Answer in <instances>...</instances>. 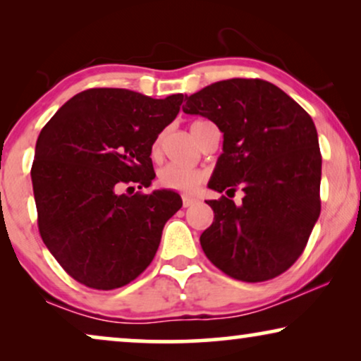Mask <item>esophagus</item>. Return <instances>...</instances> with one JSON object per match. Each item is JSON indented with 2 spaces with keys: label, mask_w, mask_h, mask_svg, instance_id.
Segmentation results:
<instances>
[{
  "label": "esophagus",
  "mask_w": 361,
  "mask_h": 361,
  "mask_svg": "<svg viewBox=\"0 0 361 361\" xmlns=\"http://www.w3.org/2000/svg\"><path fill=\"white\" fill-rule=\"evenodd\" d=\"M195 202H197V199H194V197H190V195H182V205H184V207L194 205Z\"/></svg>",
  "instance_id": "esophagus-1"
}]
</instances>
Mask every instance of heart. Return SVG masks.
<instances>
[{"label":"heart","mask_w":361,"mask_h":361,"mask_svg":"<svg viewBox=\"0 0 361 361\" xmlns=\"http://www.w3.org/2000/svg\"><path fill=\"white\" fill-rule=\"evenodd\" d=\"M204 121H195L192 123L190 130L192 135L197 137V126ZM161 149V137H157L152 145V152L157 154ZM207 179V172L204 169H199V167H185L179 164H166L161 167L159 171V184L164 187V189L184 192V194H192L199 187L204 184Z\"/></svg>","instance_id":"heart-1"}]
</instances>
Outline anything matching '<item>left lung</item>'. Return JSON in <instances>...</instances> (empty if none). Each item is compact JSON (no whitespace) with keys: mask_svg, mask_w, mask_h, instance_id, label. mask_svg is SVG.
<instances>
[{"mask_svg":"<svg viewBox=\"0 0 361 361\" xmlns=\"http://www.w3.org/2000/svg\"><path fill=\"white\" fill-rule=\"evenodd\" d=\"M182 110L224 133L210 189L235 194L207 204L214 224L200 235L207 258L230 278L261 283L283 274L307 245L320 215L322 156L312 118L261 78L215 82L185 97Z\"/></svg>","mask_w":361,"mask_h":361,"instance_id":"8db88e82","label":"left lung"}]
</instances>
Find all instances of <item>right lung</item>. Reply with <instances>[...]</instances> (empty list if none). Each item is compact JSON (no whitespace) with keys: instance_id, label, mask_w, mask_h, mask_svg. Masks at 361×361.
Masks as SVG:
<instances>
[{"instance_id":"add662e5","label":"right lung","mask_w":361,"mask_h":361,"mask_svg":"<svg viewBox=\"0 0 361 361\" xmlns=\"http://www.w3.org/2000/svg\"><path fill=\"white\" fill-rule=\"evenodd\" d=\"M184 95L156 100L126 88H90L59 108L31 167L37 226L63 271L87 288L130 284L151 264L179 194L154 190L151 151Z\"/></svg>"}]
</instances>
